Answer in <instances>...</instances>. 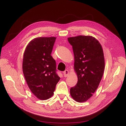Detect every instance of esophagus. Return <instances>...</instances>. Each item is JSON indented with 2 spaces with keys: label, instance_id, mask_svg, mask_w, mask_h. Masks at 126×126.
<instances>
[{
  "label": "esophagus",
  "instance_id": "esophagus-1",
  "mask_svg": "<svg viewBox=\"0 0 126 126\" xmlns=\"http://www.w3.org/2000/svg\"><path fill=\"white\" fill-rule=\"evenodd\" d=\"M63 74H64V77H67L69 74V71L67 70H66L65 71H64Z\"/></svg>",
  "mask_w": 126,
  "mask_h": 126
}]
</instances>
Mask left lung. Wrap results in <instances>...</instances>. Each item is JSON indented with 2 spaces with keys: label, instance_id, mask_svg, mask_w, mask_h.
Returning <instances> with one entry per match:
<instances>
[{
  "label": "left lung",
  "instance_id": "1",
  "mask_svg": "<svg viewBox=\"0 0 126 126\" xmlns=\"http://www.w3.org/2000/svg\"><path fill=\"white\" fill-rule=\"evenodd\" d=\"M74 55V68L78 78L76 85L70 89L71 97L79 103L90 99L98 88L105 68L102 47L90 35L67 38Z\"/></svg>",
  "mask_w": 126,
  "mask_h": 126
}]
</instances>
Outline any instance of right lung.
Masks as SVG:
<instances>
[{"label":"right lung","instance_id":"add662e5","mask_svg":"<svg viewBox=\"0 0 126 126\" xmlns=\"http://www.w3.org/2000/svg\"><path fill=\"white\" fill-rule=\"evenodd\" d=\"M56 38H34L28 43L24 52V76L31 92L41 100L53 96L60 79L56 73L55 61L51 55Z\"/></svg>","mask_w":126,"mask_h":126}]
</instances>
